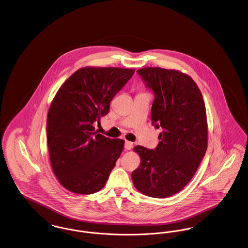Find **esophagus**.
<instances>
[{
  "instance_id": "1",
  "label": "esophagus",
  "mask_w": 248,
  "mask_h": 248,
  "mask_svg": "<svg viewBox=\"0 0 248 248\" xmlns=\"http://www.w3.org/2000/svg\"><path fill=\"white\" fill-rule=\"evenodd\" d=\"M124 148H125V150H131L133 148V143L125 140V142H124Z\"/></svg>"
}]
</instances>
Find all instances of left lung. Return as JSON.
<instances>
[{
	"label": "left lung",
	"instance_id": "obj_1",
	"mask_svg": "<svg viewBox=\"0 0 248 248\" xmlns=\"http://www.w3.org/2000/svg\"><path fill=\"white\" fill-rule=\"evenodd\" d=\"M154 94L152 122L162 128L154 150L136 146L140 165L132 172L138 190L166 198L183 189L195 174L207 149V123L197 84L180 71L161 68L138 70Z\"/></svg>",
	"mask_w": 248,
	"mask_h": 248
}]
</instances>
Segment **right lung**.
I'll return each mask as SVG.
<instances>
[{
  "label": "right lung",
  "instance_id": "right-lung-1",
  "mask_svg": "<svg viewBox=\"0 0 248 248\" xmlns=\"http://www.w3.org/2000/svg\"><path fill=\"white\" fill-rule=\"evenodd\" d=\"M120 68H83L59 88L48 110L50 162L59 183L71 192L102 189L122 154L124 140L94 131L109 103L134 74Z\"/></svg>",
  "mask_w": 248,
  "mask_h": 248
}]
</instances>
